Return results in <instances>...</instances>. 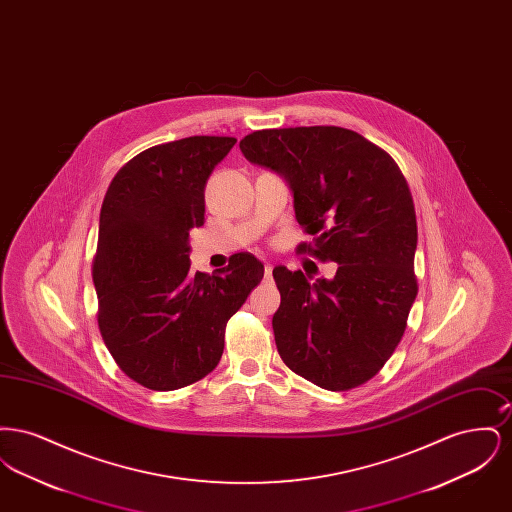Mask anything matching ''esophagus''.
<instances>
[{"label":"esophagus","mask_w":512,"mask_h":512,"mask_svg":"<svg viewBox=\"0 0 512 512\" xmlns=\"http://www.w3.org/2000/svg\"><path fill=\"white\" fill-rule=\"evenodd\" d=\"M272 276V265H265V278H270Z\"/></svg>","instance_id":"obj_1"}]
</instances>
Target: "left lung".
<instances>
[{
  "label": "left lung",
  "mask_w": 512,
  "mask_h": 512,
  "mask_svg": "<svg viewBox=\"0 0 512 512\" xmlns=\"http://www.w3.org/2000/svg\"><path fill=\"white\" fill-rule=\"evenodd\" d=\"M240 149L288 182L295 219L313 236L297 251L338 265L332 280L317 282L272 270L282 361L324 390L365 384L399 345L418 293L416 215L403 172L382 147L340 126L257 130Z\"/></svg>",
  "instance_id": "obj_1"
}]
</instances>
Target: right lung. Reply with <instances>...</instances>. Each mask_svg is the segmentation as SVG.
Here are the masks:
<instances>
[{"label":"right lung","mask_w":512,"mask_h":512,"mask_svg":"<svg viewBox=\"0 0 512 512\" xmlns=\"http://www.w3.org/2000/svg\"><path fill=\"white\" fill-rule=\"evenodd\" d=\"M236 144L190 136L153 146L111 180L99 213L94 286L101 338L122 372L171 391L219 365L226 322L263 280L251 253L190 274V230L205 222V184Z\"/></svg>","instance_id":"right-lung-1"}]
</instances>
